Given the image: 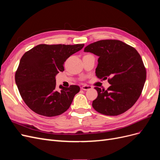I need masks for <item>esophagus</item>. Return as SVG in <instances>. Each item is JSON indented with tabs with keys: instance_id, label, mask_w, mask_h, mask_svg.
Listing matches in <instances>:
<instances>
[{
	"instance_id": "1",
	"label": "esophagus",
	"mask_w": 160,
	"mask_h": 160,
	"mask_svg": "<svg viewBox=\"0 0 160 160\" xmlns=\"http://www.w3.org/2000/svg\"><path fill=\"white\" fill-rule=\"evenodd\" d=\"M91 89H92V87L90 85H85L81 87V89H83L84 91H87V90H89Z\"/></svg>"
}]
</instances>
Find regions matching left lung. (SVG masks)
<instances>
[{"label": "left lung", "instance_id": "left-lung-1", "mask_svg": "<svg viewBox=\"0 0 160 160\" xmlns=\"http://www.w3.org/2000/svg\"><path fill=\"white\" fill-rule=\"evenodd\" d=\"M85 52L98 56L96 76L111 85L105 90L95 88L98 96L92 103L99 113L118 115L139 99L146 79V71L138 52L118 40H101L87 46Z\"/></svg>", "mask_w": 160, "mask_h": 160}]
</instances>
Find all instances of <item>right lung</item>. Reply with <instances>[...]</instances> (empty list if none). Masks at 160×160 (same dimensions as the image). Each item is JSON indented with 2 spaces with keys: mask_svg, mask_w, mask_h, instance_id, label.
<instances>
[{
  "mask_svg": "<svg viewBox=\"0 0 160 160\" xmlns=\"http://www.w3.org/2000/svg\"><path fill=\"white\" fill-rule=\"evenodd\" d=\"M84 44L37 45L21 59L15 82L21 98L34 112L46 117L63 113L80 91L77 85L56 88V75L64 71L67 58L81 50Z\"/></svg>",
  "mask_w": 160,
  "mask_h": 160,
  "instance_id": "obj_1",
  "label": "right lung"
}]
</instances>
